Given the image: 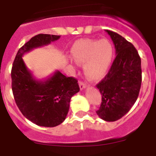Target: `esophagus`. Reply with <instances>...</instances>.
Here are the masks:
<instances>
[{
	"mask_svg": "<svg viewBox=\"0 0 156 156\" xmlns=\"http://www.w3.org/2000/svg\"><path fill=\"white\" fill-rule=\"evenodd\" d=\"M79 86L80 88V90H83L84 88H86V84H85V83L82 82V81H80L79 82Z\"/></svg>",
	"mask_w": 156,
	"mask_h": 156,
	"instance_id": "34e87169",
	"label": "esophagus"
}]
</instances>
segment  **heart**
<instances>
[{"instance_id":"heart-1","label":"heart","mask_w":156,"mask_h":156,"mask_svg":"<svg viewBox=\"0 0 156 156\" xmlns=\"http://www.w3.org/2000/svg\"><path fill=\"white\" fill-rule=\"evenodd\" d=\"M77 64L83 65L88 79L99 80L105 76L113 58V46L108 40L81 39L76 41L70 51Z\"/></svg>"}]
</instances>
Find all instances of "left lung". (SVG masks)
Masks as SVG:
<instances>
[{"label": "left lung", "mask_w": 156, "mask_h": 156, "mask_svg": "<svg viewBox=\"0 0 156 156\" xmlns=\"http://www.w3.org/2000/svg\"><path fill=\"white\" fill-rule=\"evenodd\" d=\"M113 41L115 60L104 79L96 85L101 104L96 111L105 121L113 122L126 115L137 101L141 85V62L137 49L124 37L105 30Z\"/></svg>", "instance_id": "8db88e82"}]
</instances>
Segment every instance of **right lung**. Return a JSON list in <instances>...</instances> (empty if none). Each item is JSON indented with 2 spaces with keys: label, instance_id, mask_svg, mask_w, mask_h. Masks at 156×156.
<instances>
[{
  "label": "right lung",
  "instance_id": "1",
  "mask_svg": "<svg viewBox=\"0 0 156 156\" xmlns=\"http://www.w3.org/2000/svg\"><path fill=\"white\" fill-rule=\"evenodd\" d=\"M61 36L38 34L19 48L12 65V88L18 108L27 119L35 124L54 127L66 119L70 99L80 91L77 80L55 71L47 79L38 80L28 69L23 56L34 48H41Z\"/></svg>",
  "mask_w": 156,
  "mask_h": 156
}]
</instances>
